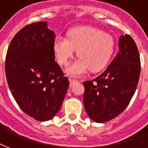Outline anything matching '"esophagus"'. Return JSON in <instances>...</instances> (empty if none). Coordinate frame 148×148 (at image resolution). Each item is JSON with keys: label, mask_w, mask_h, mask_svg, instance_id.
Wrapping results in <instances>:
<instances>
[{"label": "esophagus", "mask_w": 148, "mask_h": 148, "mask_svg": "<svg viewBox=\"0 0 148 148\" xmlns=\"http://www.w3.org/2000/svg\"><path fill=\"white\" fill-rule=\"evenodd\" d=\"M69 82H70V86H73L74 84L77 83L78 81L76 80H73V79H69Z\"/></svg>", "instance_id": "obj_1"}]
</instances>
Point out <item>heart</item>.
I'll list each match as a JSON object with an SVG mask.
<instances>
[{"mask_svg": "<svg viewBox=\"0 0 148 148\" xmlns=\"http://www.w3.org/2000/svg\"><path fill=\"white\" fill-rule=\"evenodd\" d=\"M114 47V38L111 34L86 25L69 29L67 38L58 37L53 43L55 56L61 66H66L77 50L80 59L67 69L69 75L75 76L83 75L88 69L92 72L102 70L110 60Z\"/></svg>", "mask_w": 148, "mask_h": 148, "instance_id": "heart-1", "label": "heart"}]
</instances>
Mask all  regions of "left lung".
<instances>
[{"label": "left lung", "mask_w": 148, "mask_h": 148, "mask_svg": "<svg viewBox=\"0 0 148 148\" xmlns=\"http://www.w3.org/2000/svg\"><path fill=\"white\" fill-rule=\"evenodd\" d=\"M119 46L120 51L106 70L83 83L84 109L96 123H106L120 114L137 88L141 70L138 47L129 34L119 38Z\"/></svg>", "instance_id": "1"}]
</instances>
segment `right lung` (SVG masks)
Wrapping results in <instances>:
<instances>
[{
  "label": "right lung",
  "mask_w": 148,
  "mask_h": 148,
  "mask_svg": "<svg viewBox=\"0 0 148 148\" xmlns=\"http://www.w3.org/2000/svg\"><path fill=\"white\" fill-rule=\"evenodd\" d=\"M55 38L47 22L31 23L15 34L6 54L5 69L12 95L24 113L40 122L56 116L69 86L55 61Z\"/></svg>",
  "instance_id": "add662e5"
}]
</instances>
